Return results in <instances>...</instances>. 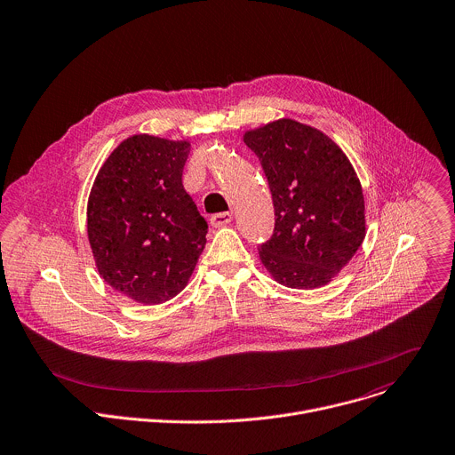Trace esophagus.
I'll return each instance as SVG.
<instances>
[{
  "label": "esophagus",
  "instance_id": "34e87169",
  "mask_svg": "<svg viewBox=\"0 0 455 455\" xmlns=\"http://www.w3.org/2000/svg\"><path fill=\"white\" fill-rule=\"evenodd\" d=\"M232 221V212H218L211 216V225L212 227H223Z\"/></svg>",
  "mask_w": 455,
  "mask_h": 455
}]
</instances>
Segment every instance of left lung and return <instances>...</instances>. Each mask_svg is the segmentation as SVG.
Masks as SVG:
<instances>
[{
	"instance_id": "obj_1",
	"label": "left lung",
	"mask_w": 455,
	"mask_h": 455,
	"mask_svg": "<svg viewBox=\"0 0 455 455\" xmlns=\"http://www.w3.org/2000/svg\"><path fill=\"white\" fill-rule=\"evenodd\" d=\"M244 142L275 209L273 234L259 246L262 264L282 285H325L364 239V196L350 161L325 133L292 119L250 130Z\"/></svg>"
}]
</instances>
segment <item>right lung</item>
Listing matches in <instances>:
<instances>
[{
  "label": "right lung",
  "instance_id": "right-lung-1",
  "mask_svg": "<svg viewBox=\"0 0 455 455\" xmlns=\"http://www.w3.org/2000/svg\"><path fill=\"white\" fill-rule=\"evenodd\" d=\"M189 142L124 139L103 163L87 205V234L103 280L139 304H163L188 283L207 221L182 184Z\"/></svg>",
  "mask_w": 455,
  "mask_h": 455
}]
</instances>
